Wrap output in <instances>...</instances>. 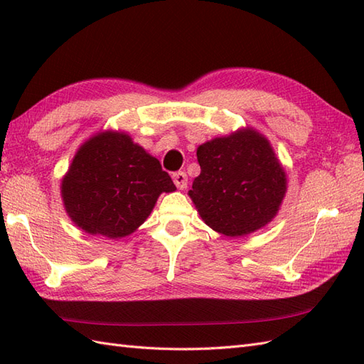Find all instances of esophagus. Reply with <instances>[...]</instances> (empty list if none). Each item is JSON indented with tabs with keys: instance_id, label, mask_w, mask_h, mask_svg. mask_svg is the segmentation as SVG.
Wrapping results in <instances>:
<instances>
[{
	"instance_id": "esophagus-1",
	"label": "esophagus",
	"mask_w": 364,
	"mask_h": 364,
	"mask_svg": "<svg viewBox=\"0 0 364 364\" xmlns=\"http://www.w3.org/2000/svg\"><path fill=\"white\" fill-rule=\"evenodd\" d=\"M172 178H173V183H175V186L178 189L183 191V189L188 188V175L184 172H175L172 175Z\"/></svg>"
}]
</instances>
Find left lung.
<instances>
[{"mask_svg":"<svg viewBox=\"0 0 364 364\" xmlns=\"http://www.w3.org/2000/svg\"><path fill=\"white\" fill-rule=\"evenodd\" d=\"M197 159L202 172L188 194L208 227L239 237L272 222L288 178L266 136L239 128L198 145Z\"/></svg>","mask_w":364,"mask_h":364,"instance_id":"left-lung-1","label":"left lung"}]
</instances>
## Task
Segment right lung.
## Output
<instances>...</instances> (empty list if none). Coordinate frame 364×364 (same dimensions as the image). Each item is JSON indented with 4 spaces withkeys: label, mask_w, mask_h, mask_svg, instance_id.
Listing matches in <instances>:
<instances>
[{
    "label": "right lung",
    "mask_w": 364,
    "mask_h": 364,
    "mask_svg": "<svg viewBox=\"0 0 364 364\" xmlns=\"http://www.w3.org/2000/svg\"><path fill=\"white\" fill-rule=\"evenodd\" d=\"M176 191L159 161L123 131H100L75 153L60 181L64 208L84 233L120 239L151 214L162 192Z\"/></svg>",
    "instance_id": "right-lung-1"
}]
</instances>
